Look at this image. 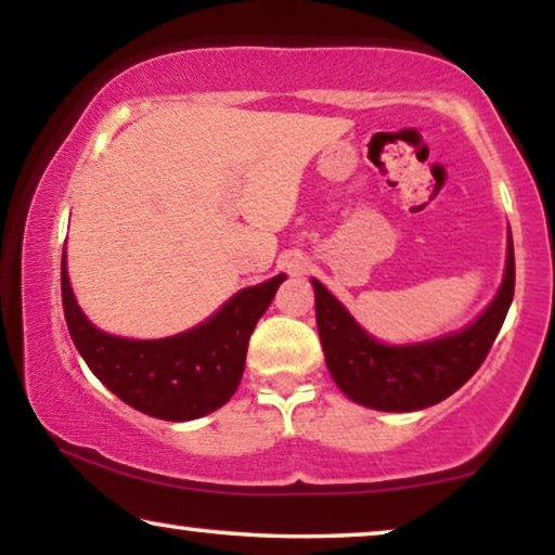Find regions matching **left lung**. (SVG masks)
Listing matches in <instances>:
<instances>
[{
	"instance_id": "obj_1",
	"label": "left lung",
	"mask_w": 555,
	"mask_h": 555,
	"mask_svg": "<svg viewBox=\"0 0 555 555\" xmlns=\"http://www.w3.org/2000/svg\"><path fill=\"white\" fill-rule=\"evenodd\" d=\"M310 285L325 366L338 389L356 404L378 412H420L457 391L480 369L503 328L515 291L513 234L507 232L503 283L488 308L465 328L416 344H384L348 313L321 280L313 278Z\"/></svg>"
}]
</instances>
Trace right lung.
Here are the masks:
<instances>
[{
	"mask_svg": "<svg viewBox=\"0 0 555 555\" xmlns=\"http://www.w3.org/2000/svg\"><path fill=\"white\" fill-rule=\"evenodd\" d=\"M63 310L88 369L128 406L164 422H192L217 412L237 391L247 344L287 275L242 287L207 321L166 338H124L88 321L75 300L63 249Z\"/></svg>",
	"mask_w": 555,
	"mask_h": 555,
	"instance_id": "right-lung-1",
	"label": "right lung"
}]
</instances>
